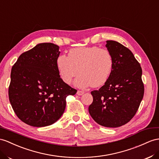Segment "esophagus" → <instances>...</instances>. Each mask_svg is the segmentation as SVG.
Returning a JSON list of instances; mask_svg holds the SVG:
<instances>
[{
    "mask_svg": "<svg viewBox=\"0 0 159 159\" xmlns=\"http://www.w3.org/2000/svg\"><path fill=\"white\" fill-rule=\"evenodd\" d=\"M84 93V91H78L76 92V94L78 95H83Z\"/></svg>",
    "mask_w": 159,
    "mask_h": 159,
    "instance_id": "34e87169",
    "label": "esophagus"
}]
</instances>
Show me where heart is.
I'll list each match as a JSON object with an SVG mask.
<instances>
[{
	"mask_svg": "<svg viewBox=\"0 0 159 159\" xmlns=\"http://www.w3.org/2000/svg\"><path fill=\"white\" fill-rule=\"evenodd\" d=\"M56 66L65 83L70 84L79 70L80 75L75 82L77 87L91 85L99 87L106 83L111 76L113 58L107 49L97 46L79 47L70 49L68 56H59Z\"/></svg>",
	"mask_w": 159,
	"mask_h": 159,
	"instance_id": "obj_1",
	"label": "heart"
}]
</instances>
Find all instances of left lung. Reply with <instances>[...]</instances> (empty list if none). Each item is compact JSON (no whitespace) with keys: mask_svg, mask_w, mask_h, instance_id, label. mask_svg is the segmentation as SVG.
Segmentation results:
<instances>
[{"mask_svg":"<svg viewBox=\"0 0 159 159\" xmlns=\"http://www.w3.org/2000/svg\"><path fill=\"white\" fill-rule=\"evenodd\" d=\"M113 67L109 79L98 91H91L93 103L89 112L97 124L117 128L136 114L144 96L140 64L128 48L116 41H106Z\"/></svg>","mask_w":159,"mask_h":159,"instance_id":"8db88e82","label":"left lung"}]
</instances>
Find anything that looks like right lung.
I'll return each mask as SVG.
<instances>
[{
  "label": "right lung",
  "instance_id": "add662e5",
  "mask_svg": "<svg viewBox=\"0 0 159 159\" xmlns=\"http://www.w3.org/2000/svg\"><path fill=\"white\" fill-rule=\"evenodd\" d=\"M59 46L38 43L23 53L12 68L9 101L15 114L34 127L52 125L62 116L68 95L76 90L60 78L56 60Z\"/></svg>",
  "mask_w": 159,
  "mask_h": 159
}]
</instances>
